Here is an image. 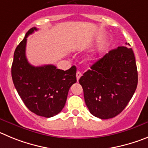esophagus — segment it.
I'll list each match as a JSON object with an SVG mask.
<instances>
[{
	"instance_id": "1",
	"label": "esophagus",
	"mask_w": 148,
	"mask_h": 148,
	"mask_svg": "<svg viewBox=\"0 0 148 148\" xmlns=\"http://www.w3.org/2000/svg\"><path fill=\"white\" fill-rule=\"evenodd\" d=\"M81 76H82V74H81L80 71H77V74H76V77H77V80L78 81L79 79V78L81 77Z\"/></svg>"
}]
</instances>
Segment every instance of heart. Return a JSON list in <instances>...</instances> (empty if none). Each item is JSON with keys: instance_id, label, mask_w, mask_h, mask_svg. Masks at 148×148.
<instances>
[{"instance_id": "heart-1", "label": "heart", "mask_w": 148, "mask_h": 148, "mask_svg": "<svg viewBox=\"0 0 148 148\" xmlns=\"http://www.w3.org/2000/svg\"><path fill=\"white\" fill-rule=\"evenodd\" d=\"M96 58V54L95 53H92V54H90V55L88 56L87 60H94Z\"/></svg>"}]
</instances>
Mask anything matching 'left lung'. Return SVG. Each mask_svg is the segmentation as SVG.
<instances>
[{"mask_svg": "<svg viewBox=\"0 0 148 148\" xmlns=\"http://www.w3.org/2000/svg\"><path fill=\"white\" fill-rule=\"evenodd\" d=\"M128 46L126 43L109 51L79 80L89 111L99 119H110L120 114L136 89L135 56Z\"/></svg>", "mask_w": 148, "mask_h": 148, "instance_id": "left-lung-1", "label": "left lung"}]
</instances>
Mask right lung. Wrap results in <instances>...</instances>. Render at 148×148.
Segmentation results:
<instances>
[{"instance_id": "1", "label": "right lung", "mask_w": 148, "mask_h": 148, "mask_svg": "<svg viewBox=\"0 0 148 148\" xmlns=\"http://www.w3.org/2000/svg\"><path fill=\"white\" fill-rule=\"evenodd\" d=\"M38 29L26 32L14 53L12 65L13 83L25 106L32 112L46 118L59 114L64 108L69 88L77 82L76 67L69 70L54 65L33 66L26 57L27 37Z\"/></svg>"}]
</instances>
